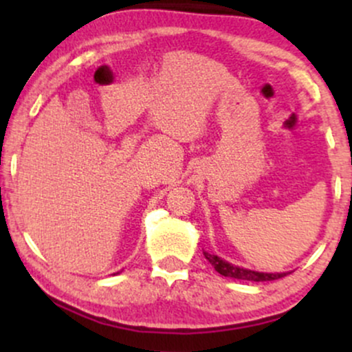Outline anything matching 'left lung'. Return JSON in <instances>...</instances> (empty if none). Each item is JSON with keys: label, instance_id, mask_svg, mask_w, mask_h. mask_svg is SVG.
<instances>
[{"label": "left lung", "instance_id": "left-lung-1", "mask_svg": "<svg viewBox=\"0 0 352 352\" xmlns=\"http://www.w3.org/2000/svg\"><path fill=\"white\" fill-rule=\"evenodd\" d=\"M205 258L210 261V265L215 268V272H218L223 276L228 278H235V280H245V281H273V280H280V278L286 276L288 273H263V272H254V270H248V268H241V266L232 265L228 261L221 260L220 256L217 254L207 253L204 252Z\"/></svg>", "mask_w": 352, "mask_h": 352}]
</instances>
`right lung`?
<instances>
[{
    "instance_id": "obj_1",
    "label": "right lung",
    "mask_w": 352,
    "mask_h": 352,
    "mask_svg": "<svg viewBox=\"0 0 352 352\" xmlns=\"http://www.w3.org/2000/svg\"><path fill=\"white\" fill-rule=\"evenodd\" d=\"M114 274H116V273H114Z\"/></svg>"
}]
</instances>
